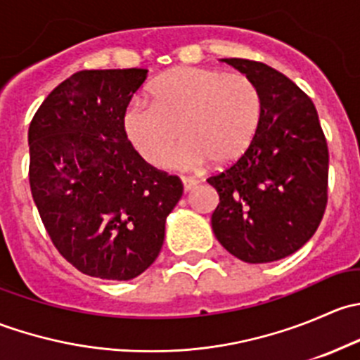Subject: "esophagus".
I'll list each match as a JSON object with an SVG mask.
<instances>
[{
	"mask_svg": "<svg viewBox=\"0 0 360 360\" xmlns=\"http://www.w3.org/2000/svg\"><path fill=\"white\" fill-rule=\"evenodd\" d=\"M181 181H183L184 184V191H190L191 188H195L198 184V179H195V177H190V176H181Z\"/></svg>",
	"mask_w": 360,
	"mask_h": 360,
	"instance_id": "esophagus-1",
	"label": "esophagus"
}]
</instances>
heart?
I'll return each mask as SVG.
<instances>
[{
  "instance_id": "b5f03b06",
  "label": "heart",
  "mask_w": 360,
  "mask_h": 360,
  "mask_svg": "<svg viewBox=\"0 0 360 360\" xmlns=\"http://www.w3.org/2000/svg\"><path fill=\"white\" fill-rule=\"evenodd\" d=\"M153 104L132 103L125 130L146 162L160 165L183 132L188 137L170 162L179 167H216L237 162L248 151L261 122V94L242 72L177 68L150 90Z\"/></svg>"
}]
</instances>
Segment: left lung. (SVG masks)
<instances>
[{
  "label": "left lung",
  "mask_w": 360,
  "mask_h": 360,
  "mask_svg": "<svg viewBox=\"0 0 360 360\" xmlns=\"http://www.w3.org/2000/svg\"><path fill=\"white\" fill-rule=\"evenodd\" d=\"M261 94V122L244 155L207 183L217 191L212 230L245 263L303 248L328 205V141L310 97L285 75L249 59H223Z\"/></svg>",
  "instance_id": "left-lung-1"
}]
</instances>
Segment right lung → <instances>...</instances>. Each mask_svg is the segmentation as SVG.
<instances>
[{
    "instance_id": "right-lung-1",
    "label": "right lung",
    "mask_w": 360,
    "mask_h": 360,
    "mask_svg": "<svg viewBox=\"0 0 360 360\" xmlns=\"http://www.w3.org/2000/svg\"><path fill=\"white\" fill-rule=\"evenodd\" d=\"M148 69H85L49 94L29 125V184L50 240L82 274L130 281L158 257L177 176L129 141L125 112Z\"/></svg>"
}]
</instances>
